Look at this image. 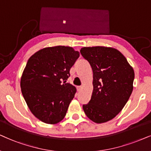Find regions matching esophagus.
<instances>
[{
  "label": "esophagus",
  "mask_w": 151,
  "mask_h": 151,
  "mask_svg": "<svg viewBox=\"0 0 151 151\" xmlns=\"http://www.w3.org/2000/svg\"><path fill=\"white\" fill-rule=\"evenodd\" d=\"M81 88H82V86H77V91H80V90H81Z\"/></svg>",
  "instance_id": "1"
}]
</instances>
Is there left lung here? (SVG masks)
Listing matches in <instances>:
<instances>
[{
	"mask_svg": "<svg viewBox=\"0 0 151 151\" xmlns=\"http://www.w3.org/2000/svg\"><path fill=\"white\" fill-rule=\"evenodd\" d=\"M80 52L93 72V92L83 109L95 123L110 121L121 112L131 95L134 70L125 57L114 48L85 47Z\"/></svg>",
	"mask_w": 151,
	"mask_h": 151,
	"instance_id": "obj_1",
	"label": "left lung"
}]
</instances>
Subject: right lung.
<instances>
[{"instance_id": "1", "label": "right lung", "mask_w": 151, "mask_h": 151, "mask_svg": "<svg viewBox=\"0 0 151 151\" xmlns=\"http://www.w3.org/2000/svg\"><path fill=\"white\" fill-rule=\"evenodd\" d=\"M79 57L71 47L43 48L26 64L21 80L23 96L29 110L44 123L55 124L65 117L76 88L66 83Z\"/></svg>"}]
</instances>
